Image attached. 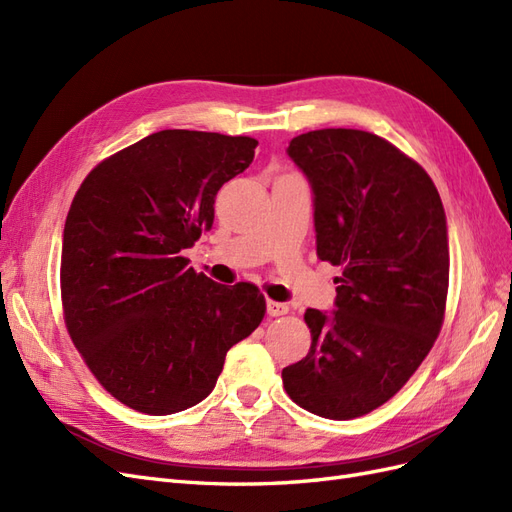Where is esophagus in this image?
<instances>
[{
  "instance_id": "1",
  "label": "esophagus",
  "mask_w": 512,
  "mask_h": 512,
  "mask_svg": "<svg viewBox=\"0 0 512 512\" xmlns=\"http://www.w3.org/2000/svg\"><path fill=\"white\" fill-rule=\"evenodd\" d=\"M267 314L269 316H284V314H288V303L267 301Z\"/></svg>"
}]
</instances>
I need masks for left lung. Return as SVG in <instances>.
<instances>
[{
  "instance_id": "left-lung-1",
  "label": "left lung",
  "mask_w": 512,
  "mask_h": 512,
  "mask_svg": "<svg viewBox=\"0 0 512 512\" xmlns=\"http://www.w3.org/2000/svg\"><path fill=\"white\" fill-rule=\"evenodd\" d=\"M286 153L312 185L316 254L342 277L333 312H305L312 346L284 367V389L307 412L346 421L389 401L436 342L446 215L425 170L376 134L314 130Z\"/></svg>"
}]
</instances>
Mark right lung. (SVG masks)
Instances as JSON below:
<instances>
[{
	"label": "right lung",
	"instance_id": "1",
	"mask_svg": "<svg viewBox=\"0 0 512 512\" xmlns=\"http://www.w3.org/2000/svg\"><path fill=\"white\" fill-rule=\"evenodd\" d=\"M256 145L162 130L100 162L72 200L59 273L66 327L91 374L132 410L196 406L226 352L265 318L254 284H218L181 256L211 228L215 194Z\"/></svg>",
	"mask_w": 512,
	"mask_h": 512
}]
</instances>
